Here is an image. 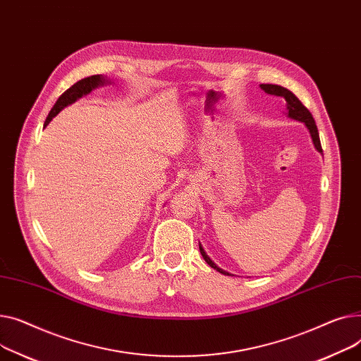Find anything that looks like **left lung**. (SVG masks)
Returning a JSON list of instances; mask_svg holds the SVG:
<instances>
[{"label": "left lung", "mask_w": 361, "mask_h": 361, "mask_svg": "<svg viewBox=\"0 0 361 361\" xmlns=\"http://www.w3.org/2000/svg\"><path fill=\"white\" fill-rule=\"evenodd\" d=\"M259 87H261L265 93H268V94H271V96H279V97H283V99L286 100V111H287L286 115H287L288 118L294 119V121L303 122V123L306 125V128L309 130V134H310V137H312V141H313L314 148H316V150L319 152V153H322V147H321L319 133H317V126H316V123H314V119H313L312 114L305 108L303 103H302L298 97H295L288 89H284V87H281V86H277V84H261ZM200 252H201L202 258L205 259V262H207L211 268L217 269L220 274L231 275V274H228L227 271L219 268L213 261L209 259V257L205 253V250H204V247L201 246V243H200Z\"/></svg>", "instance_id": "left-lung-1"}]
</instances>
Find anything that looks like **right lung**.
Segmentation results:
<instances>
[{"mask_svg": "<svg viewBox=\"0 0 361 361\" xmlns=\"http://www.w3.org/2000/svg\"><path fill=\"white\" fill-rule=\"evenodd\" d=\"M104 84H112V81L108 77H104L102 74L86 77V78L77 81L75 84H73V86L68 90H66L58 97L56 103L54 104V108L51 109L45 123H44V128H47L48 123L52 121V118H55L63 108H67L68 104H73L74 102H77L82 96L92 93V90H94L100 86H104Z\"/></svg>", "mask_w": 361, "mask_h": 361, "instance_id": "obj_1", "label": "right lung"}]
</instances>
